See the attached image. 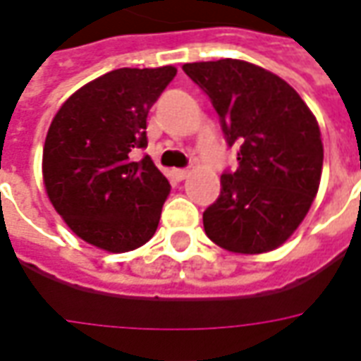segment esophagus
Masks as SVG:
<instances>
[{
    "mask_svg": "<svg viewBox=\"0 0 361 361\" xmlns=\"http://www.w3.org/2000/svg\"><path fill=\"white\" fill-rule=\"evenodd\" d=\"M189 173H191L189 170H173V178L178 181H183L185 178H189Z\"/></svg>",
    "mask_w": 361,
    "mask_h": 361,
    "instance_id": "obj_1",
    "label": "esophagus"
}]
</instances>
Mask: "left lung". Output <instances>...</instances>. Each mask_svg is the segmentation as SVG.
<instances>
[{"instance_id":"8db88e82","label":"left lung","mask_w":361,"mask_h":361,"mask_svg":"<svg viewBox=\"0 0 361 361\" xmlns=\"http://www.w3.org/2000/svg\"><path fill=\"white\" fill-rule=\"evenodd\" d=\"M207 93L239 168L221 173L220 197L204 210L208 239L229 252L262 255L295 233L319 189L322 132L283 78L239 59L188 63Z\"/></svg>"}]
</instances>
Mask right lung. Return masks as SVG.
Masks as SVG:
<instances>
[{"label":"right lung","instance_id":"right-lung-1","mask_svg":"<svg viewBox=\"0 0 361 361\" xmlns=\"http://www.w3.org/2000/svg\"><path fill=\"white\" fill-rule=\"evenodd\" d=\"M176 66L118 68L92 80L61 105L44 145L45 193L80 239L106 252L145 245L159 228L170 183L147 147V114Z\"/></svg>","mask_w":361,"mask_h":361}]
</instances>
